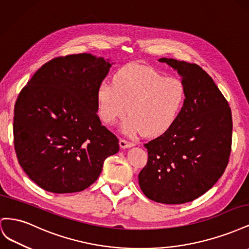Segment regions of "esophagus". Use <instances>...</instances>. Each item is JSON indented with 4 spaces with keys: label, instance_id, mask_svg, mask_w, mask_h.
Here are the masks:
<instances>
[{
    "label": "esophagus",
    "instance_id": "34e87169",
    "mask_svg": "<svg viewBox=\"0 0 249 249\" xmlns=\"http://www.w3.org/2000/svg\"><path fill=\"white\" fill-rule=\"evenodd\" d=\"M119 145L122 148H127V147H132L135 145V143L132 141H127L125 139H120L119 140Z\"/></svg>",
    "mask_w": 249,
    "mask_h": 249
}]
</instances>
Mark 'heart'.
<instances>
[{"label":"heart","instance_id":"b5f03b06","mask_svg":"<svg viewBox=\"0 0 249 249\" xmlns=\"http://www.w3.org/2000/svg\"><path fill=\"white\" fill-rule=\"evenodd\" d=\"M185 97L179 79L164 77L153 67L135 63L118 71L113 84L104 82L97 90L99 113L105 124H115L129 108L124 132H142L145 136L167 131L178 118Z\"/></svg>","mask_w":249,"mask_h":249}]
</instances>
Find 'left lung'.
<instances>
[{"label": "left lung", "instance_id": "1", "mask_svg": "<svg viewBox=\"0 0 249 249\" xmlns=\"http://www.w3.org/2000/svg\"><path fill=\"white\" fill-rule=\"evenodd\" d=\"M159 61L182 77L186 97L173 124L144 144L148 159L138 179L147 198L179 205L199 197L223 175L231 148V111L200 66L168 58Z\"/></svg>", "mask_w": 249, "mask_h": 249}]
</instances>
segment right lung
Listing matches in <instances>:
<instances>
[{"instance_id":"add662e5","label":"right lung","mask_w":249,"mask_h":249,"mask_svg":"<svg viewBox=\"0 0 249 249\" xmlns=\"http://www.w3.org/2000/svg\"><path fill=\"white\" fill-rule=\"evenodd\" d=\"M113 63L91 54L58 57L43 64L14 106L18 163L35 184L53 193L83 191L119 150L97 116V90Z\"/></svg>"}]
</instances>
